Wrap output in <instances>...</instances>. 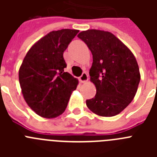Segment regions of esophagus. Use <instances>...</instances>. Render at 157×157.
<instances>
[{"instance_id": "1", "label": "esophagus", "mask_w": 157, "mask_h": 157, "mask_svg": "<svg viewBox=\"0 0 157 157\" xmlns=\"http://www.w3.org/2000/svg\"><path fill=\"white\" fill-rule=\"evenodd\" d=\"M88 75H87L86 72H83L82 74V75L79 77V81L82 83L86 82L88 81Z\"/></svg>"}]
</instances>
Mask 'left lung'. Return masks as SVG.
<instances>
[{
    "label": "left lung",
    "instance_id": "left-lung-1",
    "mask_svg": "<svg viewBox=\"0 0 157 157\" xmlns=\"http://www.w3.org/2000/svg\"><path fill=\"white\" fill-rule=\"evenodd\" d=\"M78 37L93 55L90 76L97 93L86 100L88 109L105 117L120 114L133 101L141 79L135 56L111 32L92 29Z\"/></svg>",
    "mask_w": 157,
    "mask_h": 157
}]
</instances>
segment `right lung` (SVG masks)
<instances>
[{
    "label": "right lung",
    "instance_id": "add662e5",
    "mask_svg": "<svg viewBox=\"0 0 157 157\" xmlns=\"http://www.w3.org/2000/svg\"><path fill=\"white\" fill-rule=\"evenodd\" d=\"M79 30H53L29 49L19 71L23 98L36 114L52 119L63 114L78 86L77 78L63 69V52Z\"/></svg>",
    "mask_w": 157,
    "mask_h": 157
}]
</instances>
